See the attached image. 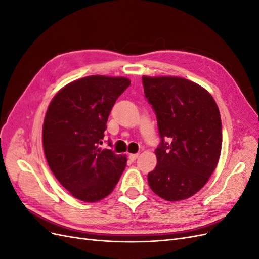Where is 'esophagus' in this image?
Returning <instances> with one entry per match:
<instances>
[{
    "instance_id": "esophagus-1",
    "label": "esophagus",
    "mask_w": 259,
    "mask_h": 259,
    "mask_svg": "<svg viewBox=\"0 0 259 259\" xmlns=\"http://www.w3.org/2000/svg\"><path fill=\"white\" fill-rule=\"evenodd\" d=\"M138 155H139V153H131L128 155V158H130L131 161H135L138 158Z\"/></svg>"
}]
</instances>
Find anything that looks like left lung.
Here are the masks:
<instances>
[{
	"label": "left lung",
	"mask_w": 259,
	"mask_h": 259,
	"mask_svg": "<svg viewBox=\"0 0 259 259\" xmlns=\"http://www.w3.org/2000/svg\"><path fill=\"white\" fill-rule=\"evenodd\" d=\"M143 85L161 138L148 184L164 200L187 199L207 183L221 156L218 107L207 91L183 77L143 76Z\"/></svg>",
	"instance_id": "left-lung-1"
}]
</instances>
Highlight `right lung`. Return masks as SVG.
<instances>
[{"instance_id": "add662e5", "label": "right lung", "mask_w": 259, "mask_h": 259, "mask_svg": "<svg viewBox=\"0 0 259 259\" xmlns=\"http://www.w3.org/2000/svg\"><path fill=\"white\" fill-rule=\"evenodd\" d=\"M130 85L126 77L86 76L60 90L46 111L43 148L49 166L81 201L106 198L126 166V156L99 145L113 105Z\"/></svg>"}]
</instances>
